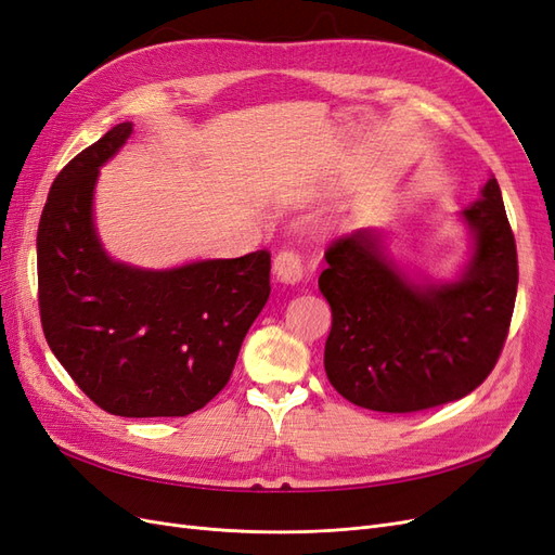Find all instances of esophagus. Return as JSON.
<instances>
[{
	"label": "esophagus",
	"mask_w": 555,
	"mask_h": 555,
	"mask_svg": "<svg viewBox=\"0 0 555 555\" xmlns=\"http://www.w3.org/2000/svg\"><path fill=\"white\" fill-rule=\"evenodd\" d=\"M273 275L284 284H298L306 275L304 259L296 251H280L273 261Z\"/></svg>",
	"instance_id": "esophagus-1"
}]
</instances>
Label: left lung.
I'll return each mask as SVG.
<instances>
[{
	"label": "left lung",
	"mask_w": 555,
	"mask_h": 555,
	"mask_svg": "<svg viewBox=\"0 0 555 555\" xmlns=\"http://www.w3.org/2000/svg\"><path fill=\"white\" fill-rule=\"evenodd\" d=\"M456 217L467 257L449 278L414 271L384 229H359L326 251L319 292L333 326L326 377L349 402L418 412L459 400L489 377L505 345L518 284L516 243L491 173Z\"/></svg>",
	"instance_id": "1"
}]
</instances>
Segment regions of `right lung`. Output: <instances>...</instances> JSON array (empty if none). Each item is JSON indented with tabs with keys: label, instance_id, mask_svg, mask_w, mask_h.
I'll return each instance as SVG.
<instances>
[{
	"label": "right lung",
	"instance_id": "obj_1",
	"mask_svg": "<svg viewBox=\"0 0 555 555\" xmlns=\"http://www.w3.org/2000/svg\"><path fill=\"white\" fill-rule=\"evenodd\" d=\"M113 127L50 188L37 233L46 340L99 408L129 418L188 416L224 389L271 296V255L143 268L111 257L96 231L99 171L131 139Z\"/></svg>",
	"mask_w": 555,
	"mask_h": 555
}]
</instances>
